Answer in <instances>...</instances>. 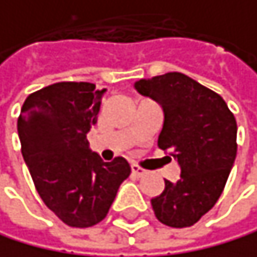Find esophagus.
I'll list each match as a JSON object with an SVG mask.
<instances>
[{"mask_svg": "<svg viewBox=\"0 0 257 257\" xmlns=\"http://www.w3.org/2000/svg\"><path fill=\"white\" fill-rule=\"evenodd\" d=\"M132 174H133V176H137V177H140V176L146 174V170H143L141 166H138V165H135V163H132Z\"/></svg>", "mask_w": 257, "mask_h": 257, "instance_id": "esophagus-1", "label": "esophagus"}]
</instances>
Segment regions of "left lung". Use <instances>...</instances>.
Masks as SVG:
<instances>
[{
	"label": "left lung",
	"mask_w": 257,
	"mask_h": 257,
	"mask_svg": "<svg viewBox=\"0 0 257 257\" xmlns=\"http://www.w3.org/2000/svg\"><path fill=\"white\" fill-rule=\"evenodd\" d=\"M163 108L159 148L180 165L176 182L151 199L157 220L170 228L193 226L221 196L237 155V122L223 97L180 72L135 83Z\"/></svg>",
	"instance_id": "left-lung-1"
}]
</instances>
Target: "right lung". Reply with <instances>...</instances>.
I'll use <instances>...</instances> for the list:
<instances>
[{
  "instance_id": "1",
  "label": "right lung",
  "mask_w": 257,
  "mask_h": 257,
  "mask_svg": "<svg viewBox=\"0 0 257 257\" xmlns=\"http://www.w3.org/2000/svg\"><path fill=\"white\" fill-rule=\"evenodd\" d=\"M105 89L61 81L26 97L17 122L22 154L45 206L70 228H91L111 207L130 176L122 157L103 162L87 132L97 122Z\"/></svg>"
}]
</instances>
